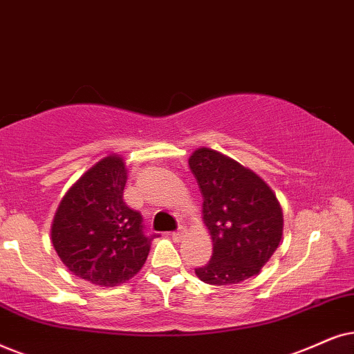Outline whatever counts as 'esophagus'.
Masks as SVG:
<instances>
[{"mask_svg": "<svg viewBox=\"0 0 354 354\" xmlns=\"http://www.w3.org/2000/svg\"><path fill=\"white\" fill-rule=\"evenodd\" d=\"M173 239L174 240H178V241H180V240H183V239H185V236H186V227H178V230L176 232H173Z\"/></svg>", "mask_w": 354, "mask_h": 354, "instance_id": "esophagus-1", "label": "esophagus"}]
</instances>
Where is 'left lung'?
I'll list each match as a JSON object with an SVG mask.
<instances>
[{
	"label": "left lung",
	"instance_id": "8db88e82",
	"mask_svg": "<svg viewBox=\"0 0 354 354\" xmlns=\"http://www.w3.org/2000/svg\"><path fill=\"white\" fill-rule=\"evenodd\" d=\"M189 168L214 245L210 261L196 268V274L214 286L257 276L283 236V210L274 192L252 169L205 147L189 156Z\"/></svg>",
	"mask_w": 354,
	"mask_h": 354
}]
</instances>
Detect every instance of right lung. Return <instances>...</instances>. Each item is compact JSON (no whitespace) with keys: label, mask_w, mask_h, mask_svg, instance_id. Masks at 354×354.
<instances>
[{"label":"right lung","mask_w":354,"mask_h":354,"mask_svg":"<svg viewBox=\"0 0 354 354\" xmlns=\"http://www.w3.org/2000/svg\"><path fill=\"white\" fill-rule=\"evenodd\" d=\"M127 169L109 155L89 168L58 205L52 243L64 265L89 283L109 288L137 274L150 252L138 210L124 203Z\"/></svg>","instance_id":"right-lung-1"}]
</instances>
